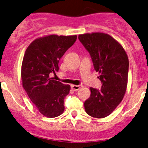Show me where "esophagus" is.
I'll use <instances>...</instances> for the list:
<instances>
[{
    "label": "esophagus",
    "instance_id": "34e87169",
    "mask_svg": "<svg viewBox=\"0 0 148 148\" xmlns=\"http://www.w3.org/2000/svg\"><path fill=\"white\" fill-rule=\"evenodd\" d=\"M81 87H83V85H81H81H75V84H72L71 85V88L75 91L79 90Z\"/></svg>",
    "mask_w": 148,
    "mask_h": 148
}]
</instances>
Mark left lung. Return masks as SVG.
<instances>
[{
    "label": "left lung",
    "mask_w": 148,
    "mask_h": 148,
    "mask_svg": "<svg viewBox=\"0 0 148 148\" xmlns=\"http://www.w3.org/2000/svg\"><path fill=\"white\" fill-rule=\"evenodd\" d=\"M79 39L90 53L94 69L102 83L100 90L90 88V98L84 105L87 114L104 118L117 107L127 90L129 58L123 46L107 33L79 35Z\"/></svg>",
    "instance_id": "left-lung-1"
}]
</instances>
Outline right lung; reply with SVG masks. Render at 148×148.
<instances>
[{
  "label": "right lung",
  "instance_id": "obj_1",
  "mask_svg": "<svg viewBox=\"0 0 148 148\" xmlns=\"http://www.w3.org/2000/svg\"><path fill=\"white\" fill-rule=\"evenodd\" d=\"M77 35H46L28 46L21 64L22 86L29 98L41 114L56 117L64 111L65 97L71 86L50 77L58 71V63L64 53L74 44Z\"/></svg>",
  "mask_w": 148,
  "mask_h": 148
}]
</instances>
